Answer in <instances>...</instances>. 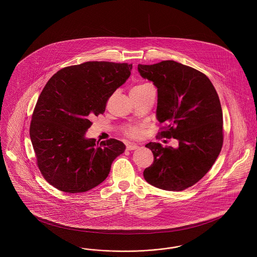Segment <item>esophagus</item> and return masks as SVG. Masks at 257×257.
I'll list each match as a JSON object with an SVG mask.
<instances>
[{
    "label": "esophagus",
    "instance_id": "34e87169",
    "mask_svg": "<svg viewBox=\"0 0 257 257\" xmlns=\"http://www.w3.org/2000/svg\"><path fill=\"white\" fill-rule=\"evenodd\" d=\"M138 146L137 145H135V144H129V145H127V150H135V149H137L138 148Z\"/></svg>",
    "mask_w": 257,
    "mask_h": 257
}]
</instances>
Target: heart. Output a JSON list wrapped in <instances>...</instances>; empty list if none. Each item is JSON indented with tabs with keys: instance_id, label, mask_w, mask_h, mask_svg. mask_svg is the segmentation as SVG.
Returning a JSON list of instances; mask_svg holds the SVG:
<instances>
[{
	"instance_id": "obj_1",
	"label": "heart",
	"mask_w": 257,
	"mask_h": 257,
	"mask_svg": "<svg viewBox=\"0 0 257 257\" xmlns=\"http://www.w3.org/2000/svg\"><path fill=\"white\" fill-rule=\"evenodd\" d=\"M147 85H138L132 88L131 91H140L147 87ZM143 133V127L141 126H130L126 129V134L131 137H140Z\"/></svg>"
}]
</instances>
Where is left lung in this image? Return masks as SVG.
<instances>
[{
  "instance_id": "obj_1",
  "label": "left lung",
  "mask_w": 257,
  "mask_h": 257,
  "mask_svg": "<svg viewBox=\"0 0 257 257\" xmlns=\"http://www.w3.org/2000/svg\"><path fill=\"white\" fill-rule=\"evenodd\" d=\"M139 73L157 87L160 137L176 139L178 147L149 143L153 164L144 171L147 183L179 192L198 182L220 154L222 111L211 81L195 68L174 61L138 65Z\"/></svg>"
}]
</instances>
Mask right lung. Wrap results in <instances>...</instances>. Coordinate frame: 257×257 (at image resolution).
<instances>
[{
	"instance_id": "obj_1",
	"label": "right lung",
	"mask_w": 257,
	"mask_h": 257,
	"mask_svg": "<svg viewBox=\"0 0 257 257\" xmlns=\"http://www.w3.org/2000/svg\"><path fill=\"white\" fill-rule=\"evenodd\" d=\"M132 64L86 61L58 71L37 100L30 137L45 180L65 193H84L102 183L125 145L86 138L90 118L104 113L110 95L131 75Z\"/></svg>"
}]
</instances>
